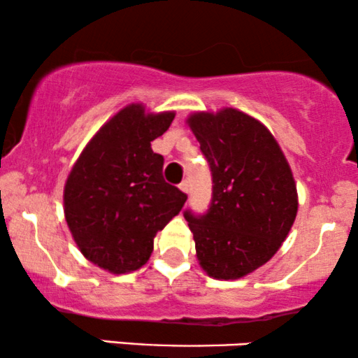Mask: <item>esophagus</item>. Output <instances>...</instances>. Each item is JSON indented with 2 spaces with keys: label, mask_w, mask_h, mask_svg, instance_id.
Segmentation results:
<instances>
[{
  "label": "esophagus",
  "mask_w": 358,
  "mask_h": 358,
  "mask_svg": "<svg viewBox=\"0 0 358 358\" xmlns=\"http://www.w3.org/2000/svg\"><path fill=\"white\" fill-rule=\"evenodd\" d=\"M179 189L182 192H186V194H189V180H182V182L179 184Z\"/></svg>",
  "instance_id": "obj_1"
}]
</instances>
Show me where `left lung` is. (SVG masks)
Returning a JSON list of instances; mask_svg holds the SVG:
<instances>
[{"label":"left lung","instance_id":"obj_1","mask_svg":"<svg viewBox=\"0 0 358 358\" xmlns=\"http://www.w3.org/2000/svg\"><path fill=\"white\" fill-rule=\"evenodd\" d=\"M187 124L213 174L208 211H184L196 256L213 278H243L270 262L295 222L292 169L270 130L245 112H196Z\"/></svg>","mask_w":358,"mask_h":358}]
</instances>
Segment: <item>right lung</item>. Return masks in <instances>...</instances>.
Listing matches in <instances>:
<instances>
[{
    "label": "right lung",
    "mask_w": 358,
    "mask_h": 358,
    "mask_svg": "<svg viewBox=\"0 0 358 358\" xmlns=\"http://www.w3.org/2000/svg\"><path fill=\"white\" fill-rule=\"evenodd\" d=\"M174 115L149 113L142 103L124 107L92 137L65 182L71 236L88 262L113 275L149 262L157 231L187 199L164 180V157L150 147Z\"/></svg>",
    "instance_id": "1"
}]
</instances>
